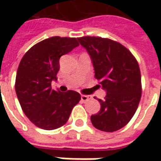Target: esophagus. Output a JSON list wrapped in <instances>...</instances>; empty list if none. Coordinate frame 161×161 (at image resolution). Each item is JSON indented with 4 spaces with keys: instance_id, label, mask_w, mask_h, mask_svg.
Listing matches in <instances>:
<instances>
[{
    "instance_id": "esophagus-1",
    "label": "esophagus",
    "mask_w": 161,
    "mask_h": 161,
    "mask_svg": "<svg viewBox=\"0 0 161 161\" xmlns=\"http://www.w3.org/2000/svg\"><path fill=\"white\" fill-rule=\"evenodd\" d=\"M90 99H91V96L89 95H81V101H89Z\"/></svg>"
}]
</instances>
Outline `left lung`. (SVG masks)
Here are the masks:
<instances>
[{
  "label": "left lung",
  "mask_w": 161,
  "mask_h": 161,
  "mask_svg": "<svg viewBox=\"0 0 161 161\" xmlns=\"http://www.w3.org/2000/svg\"><path fill=\"white\" fill-rule=\"evenodd\" d=\"M93 62L95 78L107 92L99 99L101 109L91 116L97 129L114 132L129 122L141 97V76L137 60L120 43L108 38L84 36L78 38Z\"/></svg>",
  "instance_id": "left-lung-1"
}]
</instances>
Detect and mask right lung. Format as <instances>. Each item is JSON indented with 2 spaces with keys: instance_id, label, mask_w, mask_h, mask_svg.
<instances>
[{
  "instance_id": "right-lung-1",
  "label": "right lung",
  "mask_w": 161,
  "mask_h": 161,
  "mask_svg": "<svg viewBox=\"0 0 161 161\" xmlns=\"http://www.w3.org/2000/svg\"><path fill=\"white\" fill-rule=\"evenodd\" d=\"M78 46L76 38L53 36L32 47L20 60L15 79L17 98L26 116L42 129L63 126L80 101L75 91L62 93L51 86L57 80L60 58Z\"/></svg>"
}]
</instances>
